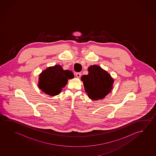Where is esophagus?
Listing matches in <instances>:
<instances>
[{"instance_id":"esophagus-1","label":"esophagus","mask_w":156,"mask_h":156,"mask_svg":"<svg viewBox=\"0 0 156 156\" xmlns=\"http://www.w3.org/2000/svg\"><path fill=\"white\" fill-rule=\"evenodd\" d=\"M76 76L77 78H80L81 76V73H77L76 74Z\"/></svg>"}]
</instances>
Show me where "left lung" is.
<instances>
[{
  "mask_svg": "<svg viewBox=\"0 0 156 156\" xmlns=\"http://www.w3.org/2000/svg\"><path fill=\"white\" fill-rule=\"evenodd\" d=\"M88 69V74L81 77L85 91L89 99H103L111 91L114 80L106 70L97 65L91 66Z\"/></svg>",
  "mask_w": 156,
  "mask_h": 156,
  "instance_id": "8db88e82",
  "label": "left lung"
}]
</instances>
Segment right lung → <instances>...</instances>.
Returning a JSON list of instances; mask_svg holds the SVG:
<instances>
[{"label": "right lung", "mask_w": 156, "mask_h": 156, "mask_svg": "<svg viewBox=\"0 0 156 156\" xmlns=\"http://www.w3.org/2000/svg\"><path fill=\"white\" fill-rule=\"evenodd\" d=\"M73 72L63 69L62 66L55 65L48 67L41 73L38 88L45 93L51 96L57 95L66 86L68 80L74 78Z\"/></svg>", "instance_id": "1"}]
</instances>
